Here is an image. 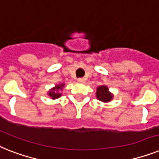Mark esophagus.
Returning <instances> with one entry per match:
<instances>
[{
    "label": "esophagus",
    "mask_w": 159,
    "mask_h": 159,
    "mask_svg": "<svg viewBox=\"0 0 159 159\" xmlns=\"http://www.w3.org/2000/svg\"><path fill=\"white\" fill-rule=\"evenodd\" d=\"M78 82L79 83H81V84H83V83L85 82V79H84V78L78 79Z\"/></svg>",
    "instance_id": "obj_1"
}]
</instances>
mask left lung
I'll list each match as a JSON object with an SVG mask.
<instances>
[{"mask_svg":"<svg viewBox=\"0 0 159 159\" xmlns=\"http://www.w3.org/2000/svg\"><path fill=\"white\" fill-rule=\"evenodd\" d=\"M97 99L102 102L107 103L110 102L114 98L113 93L109 91L108 87L106 85H101L97 88V93H96Z\"/></svg>","mask_w":159,"mask_h":159,"instance_id":"obj_1","label":"left lung"}]
</instances>
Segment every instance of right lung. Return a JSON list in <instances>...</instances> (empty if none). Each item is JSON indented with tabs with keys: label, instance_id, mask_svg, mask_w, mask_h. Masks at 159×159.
<instances>
[{
	"label": "right lung",
	"instance_id": "right-lung-1",
	"mask_svg": "<svg viewBox=\"0 0 159 159\" xmlns=\"http://www.w3.org/2000/svg\"><path fill=\"white\" fill-rule=\"evenodd\" d=\"M64 86H65V84H63V83H62V84H56L54 87L52 88L51 89H49V91L48 92V96H49L51 99H53V100H55V99H57V98H61V91H62Z\"/></svg>",
	"mask_w": 159,
	"mask_h": 159
}]
</instances>
